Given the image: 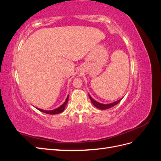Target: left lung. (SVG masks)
Returning a JSON list of instances; mask_svg holds the SVG:
<instances>
[{
    "instance_id": "8db88e82",
    "label": "left lung",
    "mask_w": 161,
    "mask_h": 161,
    "mask_svg": "<svg viewBox=\"0 0 161 161\" xmlns=\"http://www.w3.org/2000/svg\"><path fill=\"white\" fill-rule=\"evenodd\" d=\"M89 98L92 102V103L93 104V105L95 107V108H98L99 109H102V110H105V109H109L111 108H112V107H114L115 105H116L117 104H118L119 102L121 101V100L123 98H121L120 99H119L118 101H116L115 102H113V103H109V104H103V103H99V102L96 101L95 99H93L91 97V96L90 95H89Z\"/></svg>"
}]
</instances>
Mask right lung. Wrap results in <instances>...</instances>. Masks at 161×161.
Listing matches in <instances>:
<instances>
[{"label": "right lung", "mask_w": 161, "mask_h": 161, "mask_svg": "<svg viewBox=\"0 0 161 161\" xmlns=\"http://www.w3.org/2000/svg\"><path fill=\"white\" fill-rule=\"evenodd\" d=\"M68 101H69V95H68L67 98L65 101V102L64 103H63L61 106H60L59 108H58L55 109L53 110H50V111H47V110H43V109H40V108H37L39 111H40L42 112H43V113L45 114H52V115H54V114H60L62 113V112L64 111L65 109V108H66V105L68 103Z\"/></svg>", "instance_id": "add662e5"}]
</instances>
